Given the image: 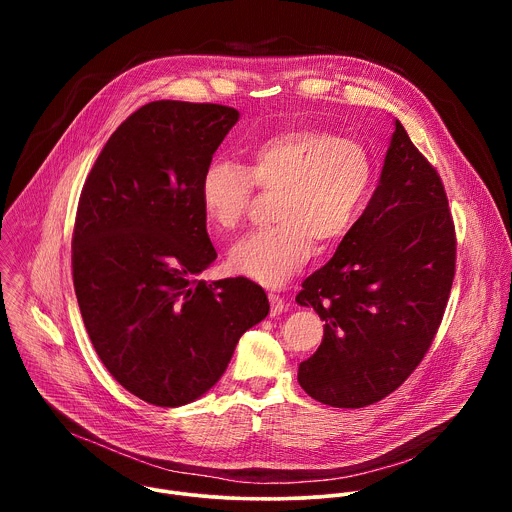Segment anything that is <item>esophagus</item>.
I'll list each match as a JSON object with an SVG mask.
<instances>
[{
    "label": "esophagus",
    "instance_id": "obj_1",
    "mask_svg": "<svg viewBox=\"0 0 512 512\" xmlns=\"http://www.w3.org/2000/svg\"><path fill=\"white\" fill-rule=\"evenodd\" d=\"M269 304H271V316H277V314H281L285 310V302L277 294H269Z\"/></svg>",
    "mask_w": 512,
    "mask_h": 512
}]
</instances>
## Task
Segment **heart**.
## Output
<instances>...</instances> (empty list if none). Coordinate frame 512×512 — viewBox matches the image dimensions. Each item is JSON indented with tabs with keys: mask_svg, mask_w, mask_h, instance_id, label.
<instances>
[{
	"mask_svg": "<svg viewBox=\"0 0 512 512\" xmlns=\"http://www.w3.org/2000/svg\"><path fill=\"white\" fill-rule=\"evenodd\" d=\"M373 160L362 143L320 129H291L263 141L251 166L216 158L198 186L200 206L216 231H233L249 212L255 186L277 192L271 229L233 245L229 267L261 285H283L312 257L314 239H342L367 202Z\"/></svg>",
	"mask_w": 512,
	"mask_h": 512,
	"instance_id": "heart-1",
	"label": "heart"
}]
</instances>
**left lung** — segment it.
Returning a JSON list of instances; mask_svg holds the SVG:
<instances>
[{
    "mask_svg": "<svg viewBox=\"0 0 512 512\" xmlns=\"http://www.w3.org/2000/svg\"><path fill=\"white\" fill-rule=\"evenodd\" d=\"M456 231L440 174L395 121L379 186L296 302L324 324L298 381L330 407H367L405 383L442 324Z\"/></svg>",
    "mask_w": 512,
    "mask_h": 512,
    "instance_id": "obj_1",
    "label": "left lung"
}]
</instances>
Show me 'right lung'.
<instances>
[{"mask_svg": "<svg viewBox=\"0 0 512 512\" xmlns=\"http://www.w3.org/2000/svg\"><path fill=\"white\" fill-rule=\"evenodd\" d=\"M237 121L214 103L143 105L109 137L79 198L72 281L85 328L113 379L158 407L216 385L269 314L247 277L198 279L216 259L200 176Z\"/></svg>", "mask_w": 512, "mask_h": 512, "instance_id": "1", "label": "right lung"}]
</instances>
